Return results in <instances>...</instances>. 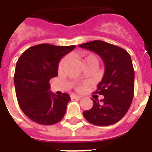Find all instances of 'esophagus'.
Returning <instances> with one entry per match:
<instances>
[{
    "label": "esophagus",
    "mask_w": 152,
    "mask_h": 152,
    "mask_svg": "<svg viewBox=\"0 0 152 152\" xmlns=\"http://www.w3.org/2000/svg\"><path fill=\"white\" fill-rule=\"evenodd\" d=\"M70 97H71V99H81V96H80V95H75V94H71L70 95Z\"/></svg>",
    "instance_id": "1"
}]
</instances>
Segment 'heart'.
I'll list each match as a JSON object with an SVG mask.
<instances>
[{"instance_id":"heart-1","label":"heart","mask_w":152,"mask_h":152,"mask_svg":"<svg viewBox=\"0 0 152 152\" xmlns=\"http://www.w3.org/2000/svg\"><path fill=\"white\" fill-rule=\"evenodd\" d=\"M80 58L82 59L83 63H94L97 64L98 63V59H97V57L93 54V53H82L80 55ZM65 61H66V58H64L63 59L60 61L59 64H58V68L59 69H62L63 68V65L65 63ZM85 89V85H78L77 87H76V89L79 90V91H82L83 89Z\"/></svg>"}]
</instances>
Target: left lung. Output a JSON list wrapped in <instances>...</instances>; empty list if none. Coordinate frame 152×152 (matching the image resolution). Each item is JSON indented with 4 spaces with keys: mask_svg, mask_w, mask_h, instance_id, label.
<instances>
[{
    "mask_svg": "<svg viewBox=\"0 0 152 152\" xmlns=\"http://www.w3.org/2000/svg\"><path fill=\"white\" fill-rule=\"evenodd\" d=\"M79 47L98 53L104 63L105 72L96 94L104 99L94 100L91 109L83 112L89 123L111 125L121 120L129 109L134 94V70L130 55L121 47L102 40H93Z\"/></svg>",
    "mask_w": 152,
    "mask_h": 152,
    "instance_id": "obj_1",
    "label": "left lung"
}]
</instances>
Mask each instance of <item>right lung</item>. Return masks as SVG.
Segmentation results:
<instances>
[{"instance_id": "add662e5", "label": "right lung", "mask_w": 152, "mask_h": 152, "mask_svg": "<svg viewBox=\"0 0 152 152\" xmlns=\"http://www.w3.org/2000/svg\"><path fill=\"white\" fill-rule=\"evenodd\" d=\"M76 45H34L22 53L16 63L14 81L18 104L31 121L45 125L59 122L66 113L69 94L50 91V80L58 76L61 58Z\"/></svg>"}]
</instances>
